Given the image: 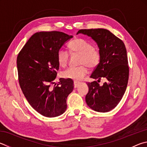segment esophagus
<instances>
[{"mask_svg":"<svg viewBox=\"0 0 147 147\" xmlns=\"http://www.w3.org/2000/svg\"><path fill=\"white\" fill-rule=\"evenodd\" d=\"M79 84H80V82H77V81H74V88H76L77 87H78Z\"/></svg>","mask_w":147,"mask_h":147,"instance_id":"obj_1","label":"esophagus"}]
</instances>
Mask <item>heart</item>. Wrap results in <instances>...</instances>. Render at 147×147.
Wrapping results in <instances>:
<instances>
[{"label":"heart","mask_w":147,"mask_h":147,"mask_svg":"<svg viewBox=\"0 0 147 147\" xmlns=\"http://www.w3.org/2000/svg\"><path fill=\"white\" fill-rule=\"evenodd\" d=\"M70 52L73 55H80L79 64L77 67H69L63 72L64 78L80 81L84 79L88 74V67L95 68L99 65L101 60L100 50L95 48L90 42L83 38H76L69 44ZM69 53L65 49L61 48L57 52V60L61 67L67 64Z\"/></svg>","instance_id":"heart-1"}]
</instances>
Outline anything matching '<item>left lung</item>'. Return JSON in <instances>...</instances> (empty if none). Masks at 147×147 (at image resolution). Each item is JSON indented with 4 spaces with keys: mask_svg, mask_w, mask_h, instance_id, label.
<instances>
[{
    "mask_svg": "<svg viewBox=\"0 0 147 147\" xmlns=\"http://www.w3.org/2000/svg\"><path fill=\"white\" fill-rule=\"evenodd\" d=\"M78 33L91 37L101 53L99 65L90 75L98 81L87 83L89 92L85 101L92 110L107 113L116 107L127 89L129 67L126 48L123 42L107 29H80ZM101 78L107 82L100 86L98 82Z\"/></svg>",
    "mask_w": 147,
    "mask_h": 147,
    "instance_id": "8db88e82",
    "label": "left lung"
}]
</instances>
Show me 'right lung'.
I'll return each mask as SVG.
<instances>
[{"label":"right lung","mask_w":147,"mask_h":147,"mask_svg":"<svg viewBox=\"0 0 147 147\" xmlns=\"http://www.w3.org/2000/svg\"><path fill=\"white\" fill-rule=\"evenodd\" d=\"M72 38L60 31L36 33L17 58L18 82L23 94L34 110L48 118L64 113L67 98L73 90L71 79L60 78L57 86L51 87L59 69L58 51Z\"/></svg>","instance_id":"add662e5"}]
</instances>
